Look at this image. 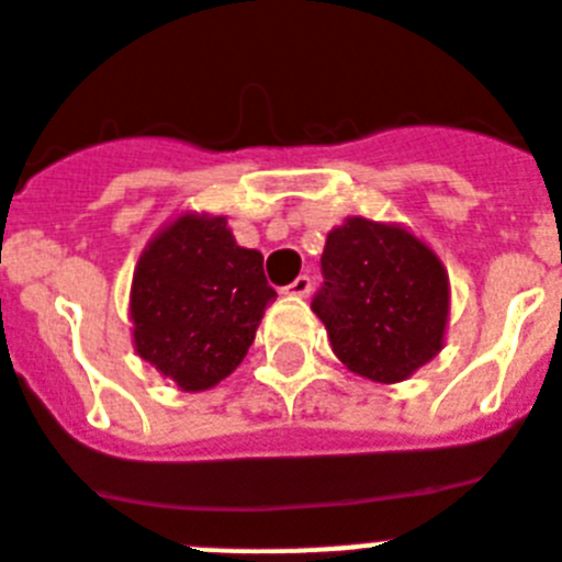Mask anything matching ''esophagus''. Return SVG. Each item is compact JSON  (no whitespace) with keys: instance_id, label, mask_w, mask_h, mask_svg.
I'll list each match as a JSON object with an SVG mask.
<instances>
[{"instance_id":"esophagus-1","label":"esophagus","mask_w":562,"mask_h":562,"mask_svg":"<svg viewBox=\"0 0 562 562\" xmlns=\"http://www.w3.org/2000/svg\"><path fill=\"white\" fill-rule=\"evenodd\" d=\"M310 290H313V278L310 276H299L290 286H284L286 295H299V299H306V295H310Z\"/></svg>"}]
</instances>
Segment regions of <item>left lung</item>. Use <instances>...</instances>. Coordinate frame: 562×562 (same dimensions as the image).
<instances>
[{
    "mask_svg": "<svg viewBox=\"0 0 562 562\" xmlns=\"http://www.w3.org/2000/svg\"><path fill=\"white\" fill-rule=\"evenodd\" d=\"M321 276L313 313L352 372L395 383L440 352L449 278L438 256L412 233L347 218L327 235Z\"/></svg>",
    "mask_w": 562,
    "mask_h": 562,
    "instance_id": "left-lung-1",
    "label": "left lung"
}]
</instances>
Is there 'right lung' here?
Listing matches in <instances>:
<instances>
[{"label": "right lung", "instance_id": "obj_1", "mask_svg": "<svg viewBox=\"0 0 562 562\" xmlns=\"http://www.w3.org/2000/svg\"><path fill=\"white\" fill-rule=\"evenodd\" d=\"M270 301L263 256L235 244L227 218L181 215L138 258L136 352L184 392L210 390L244 361Z\"/></svg>", "mask_w": 562, "mask_h": 562}]
</instances>
